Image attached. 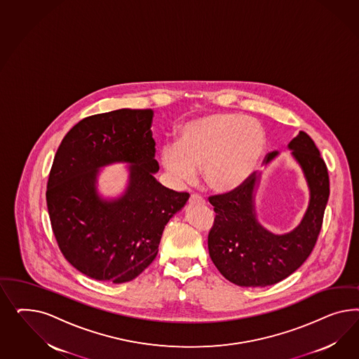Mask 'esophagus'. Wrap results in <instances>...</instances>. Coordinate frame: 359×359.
<instances>
[{"instance_id":"esophagus-1","label":"esophagus","mask_w":359,"mask_h":359,"mask_svg":"<svg viewBox=\"0 0 359 359\" xmlns=\"http://www.w3.org/2000/svg\"><path fill=\"white\" fill-rule=\"evenodd\" d=\"M189 203L191 204H200V205H205L207 201L201 197V196L192 195L189 197Z\"/></svg>"}]
</instances>
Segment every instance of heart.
<instances>
[{
    "instance_id": "1",
    "label": "heart",
    "mask_w": 359,
    "mask_h": 359,
    "mask_svg": "<svg viewBox=\"0 0 359 359\" xmlns=\"http://www.w3.org/2000/svg\"><path fill=\"white\" fill-rule=\"evenodd\" d=\"M266 149V133L250 117L217 111L188 121L165 143L159 162L175 185L192 183L201 167L209 189L228 194L245 184L257 170Z\"/></svg>"
}]
</instances>
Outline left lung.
Wrapping results in <instances>:
<instances>
[{"instance_id": "1", "label": "left lung", "mask_w": 359, "mask_h": 359, "mask_svg": "<svg viewBox=\"0 0 359 359\" xmlns=\"http://www.w3.org/2000/svg\"><path fill=\"white\" fill-rule=\"evenodd\" d=\"M309 189V204L300 224L284 234L264 228L255 212V191L261 175L225 195L212 196L215 224L208 236L209 255L229 282L241 287H267L296 271L309 257L320 234L329 198V175L315 142L300 131L288 143ZM279 155L272 151L266 164Z\"/></svg>"}]
</instances>
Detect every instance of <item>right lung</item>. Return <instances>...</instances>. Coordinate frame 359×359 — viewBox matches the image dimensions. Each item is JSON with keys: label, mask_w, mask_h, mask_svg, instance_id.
<instances>
[{"label": "right lung", "mask_w": 359, "mask_h": 359, "mask_svg": "<svg viewBox=\"0 0 359 359\" xmlns=\"http://www.w3.org/2000/svg\"><path fill=\"white\" fill-rule=\"evenodd\" d=\"M151 109L90 116L67 133L47 183V208L59 249L77 271L101 282H130L151 264L164 226L189 195L161 184ZM128 163L124 194H97L99 168Z\"/></svg>", "instance_id": "add662e5"}]
</instances>
